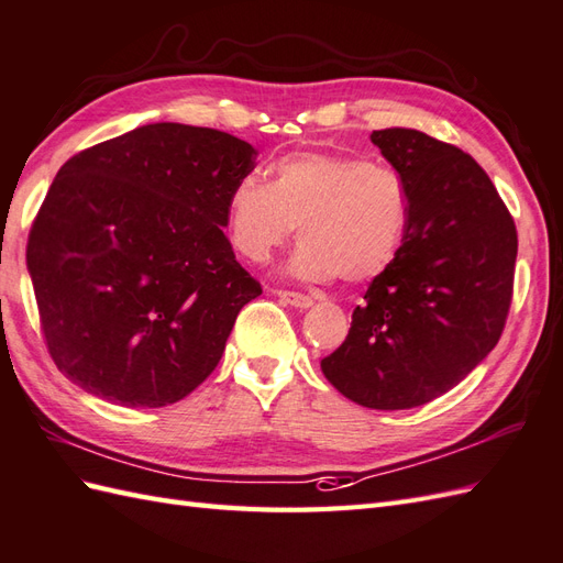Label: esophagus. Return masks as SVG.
I'll return each mask as SVG.
<instances>
[{
  "instance_id": "esophagus-1",
  "label": "esophagus",
  "mask_w": 563,
  "mask_h": 563,
  "mask_svg": "<svg viewBox=\"0 0 563 563\" xmlns=\"http://www.w3.org/2000/svg\"><path fill=\"white\" fill-rule=\"evenodd\" d=\"M277 296L284 300V303H289V306H294V308H310L312 306V298L310 296H306V294H298V291H277Z\"/></svg>"
}]
</instances>
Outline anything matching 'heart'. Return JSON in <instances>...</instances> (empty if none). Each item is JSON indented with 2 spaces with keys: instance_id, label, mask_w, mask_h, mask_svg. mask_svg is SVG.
<instances>
[{
  "instance_id": "b5f03b06",
  "label": "heart",
  "mask_w": 563,
  "mask_h": 563,
  "mask_svg": "<svg viewBox=\"0 0 563 563\" xmlns=\"http://www.w3.org/2000/svg\"><path fill=\"white\" fill-rule=\"evenodd\" d=\"M303 239L291 272L310 282L363 284L387 272L410 229L406 176L358 155L294 153L272 167V181L243 174L227 198V234L239 255L263 263Z\"/></svg>"
}]
</instances>
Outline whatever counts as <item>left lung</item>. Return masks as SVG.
I'll return each instance as SVG.
<instances>
[{
  "label": "left lung",
  "instance_id": "left-lung-1",
  "mask_svg": "<svg viewBox=\"0 0 563 563\" xmlns=\"http://www.w3.org/2000/svg\"><path fill=\"white\" fill-rule=\"evenodd\" d=\"M369 141L406 176L410 229L322 373L355 404L404 410L454 389L497 346L518 234L495 184L456 145L416 129L373 131Z\"/></svg>",
  "mask_w": 563,
  "mask_h": 563
}]
</instances>
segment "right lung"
Listing matches in <instances>:
<instances>
[{"instance_id":"right-lung-1","label":"right lung","mask_w":563,"mask_h":563,"mask_svg":"<svg viewBox=\"0 0 563 563\" xmlns=\"http://www.w3.org/2000/svg\"><path fill=\"white\" fill-rule=\"evenodd\" d=\"M255 155L224 131L147 123L59 169L25 260L47 351L74 385L159 408L217 367L263 294L224 234L229 190Z\"/></svg>"}]
</instances>
